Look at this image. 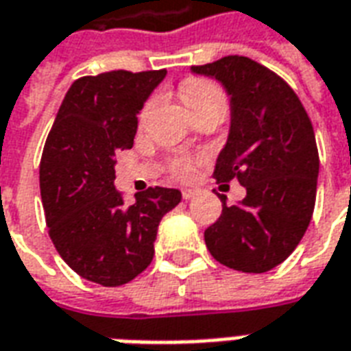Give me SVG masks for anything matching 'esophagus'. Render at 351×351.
<instances>
[{
  "label": "esophagus",
  "mask_w": 351,
  "mask_h": 351,
  "mask_svg": "<svg viewBox=\"0 0 351 351\" xmlns=\"http://www.w3.org/2000/svg\"><path fill=\"white\" fill-rule=\"evenodd\" d=\"M193 195H195V190H190V188H184L182 190V197L186 199V201L193 197Z\"/></svg>",
  "instance_id": "obj_1"
}]
</instances>
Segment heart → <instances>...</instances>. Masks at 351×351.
<instances>
[{
	"instance_id": "1",
	"label": "heart",
	"mask_w": 351,
	"mask_h": 351,
	"mask_svg": "<svg viewBox=\"0 0 351 351\" xmlns=\"http://www.w3.org/2000/svg\"><path fill=\"white\" fill-rule=\"evenodd\" d=\"M180 97H182L184 105L190 110L191 116L201 114V112H208V110H218V112H226V93L218 84H214L213 80L206 79H188L184 80L180 86ZM154 108V101H148L145 108L141 110V122H145L150 116ZM173 173L178 178H188L191 175V163L186 158H178L173 161Z\"/></svg>"
}]
</instances>
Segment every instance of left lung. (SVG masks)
Here are the masks:
<instances>
[{
	"instance_id": "8db88e82",
	"label": "left lung",
	"mask_w": 351,
	"mask_h": 351,
	"mask_svg": "<svg viewBox=\"0 0 351 351\" xmlns=\"http://www.w3.org/2000/svg\"><path fill=\"white\" fill-rule=\"evenodd\" d=\"M191 73L226 88L231 105L228 143L214 178H237L246 197L228 206L205 231L216 261L243 272H267L301 243L316 205L317 158L314 128L297 93L265 65L226 56Z\"/></svg>"
}]
</instances>
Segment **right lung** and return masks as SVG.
Masks as SVG:
<instances>
[{"label": "right lung", "instance_id": "add662e5", "mask_svg": "<svg viewBox=\"0 0 351 351\" xmlns=\"http://www.w3.org/2000/svg\"><path fill=\"white\" fill-rule=\"evenodd\" d=\"M167 71H108L75 80L50 130L39 186L49 235L82 278L116 287L154 258L161 218L182 193L148 188L123 205L114 188V156L133 146L137 114Z\"/></svg>", "mask_w": 351, "mask_h": 351}]
</instances>
